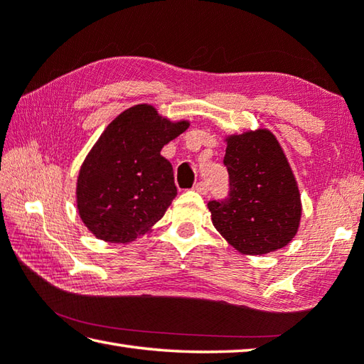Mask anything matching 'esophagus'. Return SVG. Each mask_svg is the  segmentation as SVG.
<instances>
[{"instance_id":"34e87169","label":"esophagus","mask_w":364,"mask_h":364,"mask_svg":"<svg viewBox=\"0 0 364 364\" xmlns=\"http://www.w3.org/2000/svg\"><path fill=\"white\" fill-rule=\"evenodd\" d=\"M194 191L200 192L202 196H206V194H208V184H206L205 181H198L194 186Z\"/></svg>"}]
</instances>
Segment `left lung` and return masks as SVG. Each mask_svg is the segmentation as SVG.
I'll return each instance as SVG.
<instances>
[{
	"mask_svg": "<svg viewBox=\"0 0 364 364\" xmlns=\"http://www.w3.org/2000/svg\"><path fill=\"white\" fill-rule=\"evenodd\" d=\"M224 166L229 194L208 202L220 235L240 252L251 255L289 245L301 218L300 192L274 135L269 131L232 135Z\"/></svg>",
	"mask_w": 364,
	"mask_h": 364,
	"instance_id": "left-lung-1",
	"label": "left lung"
}]
</instances>
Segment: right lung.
I'll use <instances>...</instances> for the list:
<instances>
[{"mask_svg":"<svg viewBox=\"0 0 364 364\" xmlns=\"http://www.w3.org/2000/svg\"><path fill=\"white\" fill-rule=\"evenodd\" d=\"M154 107H131L107 126L77 180V208L99 240L129 243L159 220L176 196L173 167L161 149L188 129Z\"/></svg>","mask_w":364,"mask_h":364,"instance_id":"add662e5","label":"right lung"}]
</instances>
